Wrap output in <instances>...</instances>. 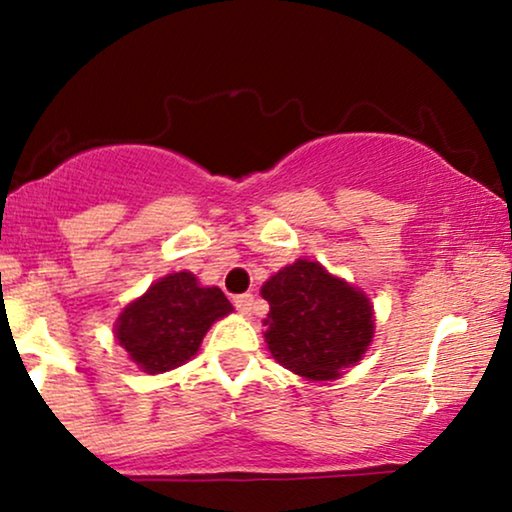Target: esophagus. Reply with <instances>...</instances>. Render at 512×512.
<instances>
[{
	"instance_id": "1",
	"label": "esophagus",
	"mask_w": 512,
	"mask_h": 512,
	"mask_svg": "<svg viewBox=\"0 0 512 512\" xmlns=\"http://www.w3.org/2000/svg\"><path fill=\"white\" fill-rule=\"evenodd\" d=\"M233 305H236L240 315H250L252 305H255V296H252V293H240V296L233 298Z\"/></svg>"
}]
</instances>
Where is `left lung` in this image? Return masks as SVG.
Here are the masks:
<instances>
[{
	"label": "left lung",
	"mask_w": 512,
	"mask_h": 512,
	"mask_svg": "<svg viewBox=\"0 0 512 512\" xmlns=\"http://www.w3.org/2000/svg\"><path fill=\"white\" fill-rule=\"evenodd\" d=\"M269 303L264 342L284 368L308 380H334L373 342L366 293L332 276L320 262L296 260L262 286Z\"/></svg>",
	"instance_id": "1"
}]
</instances>
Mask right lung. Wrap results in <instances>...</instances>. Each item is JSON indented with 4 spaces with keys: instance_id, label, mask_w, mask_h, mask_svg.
<instances>
[{
    "instance_id": "add662e5",
    "label": "right lung",
    "mask_w": 512,
    "mask_h": 512,
    "mask_svg": "<svg viewBox=\"0 0 512 512\" xmlns=\"http://www.w3.org/2000/svg\"><path fill=\"white\" fill-rule=\"evenodd\" d=\"M231 310L219 286H199L195 274L175 272L122 310L115 337L144 373H166L190 361L209 327Z\"/></svg>"
}]
</instances>
